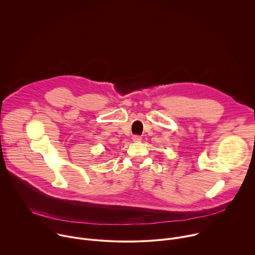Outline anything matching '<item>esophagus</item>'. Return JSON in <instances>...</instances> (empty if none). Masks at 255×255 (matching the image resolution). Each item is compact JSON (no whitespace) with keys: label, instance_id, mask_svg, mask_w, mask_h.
Masks as SVG:
<instances>
[{"label":"esophagus","instance_id":"1","mask_svg":"<svg viewBox=\"0 0 255 255\" xmlns=\"http://www.w3.org/2000/svg\"><path fill=\"white\" fill-rule=\"evenodd\" d=\"M141 136L140 135H133L132 136V140L134 141V142H140L141 141Z\"/></svg>","mask_w":255,"mask_h":255}]
</instances>
